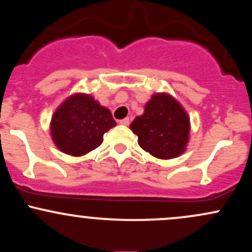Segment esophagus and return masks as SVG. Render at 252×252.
<instances>
[{"mask_svg": "<svg viewBox=\"0 0 252 252\" xmlns=\"http://www.w3.org/2000/svg\"><path fill=\"white\" fill-rule=\"evenodd\" d=\"M120 124H123V126H129L130 124L129 117H126V118H123V120H120Z\"/></svg>", "mask_w": 252, "mask_h": 252, "instance_id": "1", "label": "esophagus"}]
</instances>
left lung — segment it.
Segmentation results:
<instances>
[{"label": "left lung", "instance_id": "left-lung-1", "mask_svg": "<svg viewBox=\"0 0 252 252\" xmlns=\"http://www.w3.org/2000/svg\"><path fill=\"white\" fill-rule=\"evenodd\" d=\"M130 129L138 136L143 150L158 158H174L185 152L189 142V118L172 96L155 94Z\"/></svg>", "mask_w": 252, "mask_h": 252}]
</instances>
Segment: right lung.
<instances>
[{"mask_svg": "<svg viewBox=\"0 0 252 252\" xmlns=\"http://www.w3.org/2000/svg\"><path fill=\"white\" fill-rule=\"evenodd\" d=\"M116 122L109 109L89 94H73L54 112L51 134L54 143L65 154L82 156L96 149L103 136Z\"/></svg>", "mask_w": 252, "mask_h": 252, "instance_id": "add662e5", "label": "right lung"}]
</instances>
